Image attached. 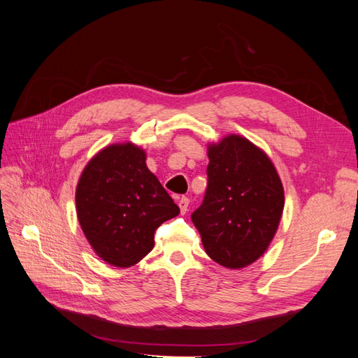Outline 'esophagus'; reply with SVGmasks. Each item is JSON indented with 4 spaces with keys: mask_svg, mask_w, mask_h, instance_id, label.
<instances>
[{
    "mask_svg": "<svg viewBox=\"0 0 358 358\" xmlns=\"http://www.w3.org/2000/svg\"><path fill=\"white\" fill-rule=\"evenodd\" d=\"M178 204H179L180 213H187L188 206H189V199H188V197H180L179 201H178Z\"/></svg>",
    "mask_w": 358,
    "mask_h": 358,
    "instance_id": "obj_1",
    "label": "esophagus"
}]
</instances>
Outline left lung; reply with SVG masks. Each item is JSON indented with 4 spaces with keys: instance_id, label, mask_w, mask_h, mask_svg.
<instances>
[{
    "instance_id": "8db88e82",
    "label": "left lung",
    "mask_w": 358,
    "mask_h": 358,
    "mask_svg": "<svg viewBox=\"0 0 358 358\" xmlns=\"http://www.w3.org/2000/svg\"><path fill=\"white\" fill-rule=\"evenodd\" d=\"M208 188L191 220L213 262L242 268L262 257L284 210L273 162L248 138L230 134L208 148Z\"/></svg>"
}]
</instances>
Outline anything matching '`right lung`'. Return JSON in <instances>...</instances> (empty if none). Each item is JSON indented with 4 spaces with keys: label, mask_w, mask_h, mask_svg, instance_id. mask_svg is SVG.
Here are the masks:
<instances>
[{
    "label": "right lung",
    "mask_w": 358,
    "mask_h": 358,
    "mask_svg": "<svg viewBox=\"0 0 358 358\" xmlns=\"http://www.w3.org/2000/svg\"><path fill=\"white\" fill-rule=\"evenodd\" d=\"M76 210L95 254L115 267L137 264L152 251L158 227L179 215L148 169L145 150L133 143L107 146L86 164Z\"/></svg>",
    "instance_id": "right-lung-1"
}]
</instances>
